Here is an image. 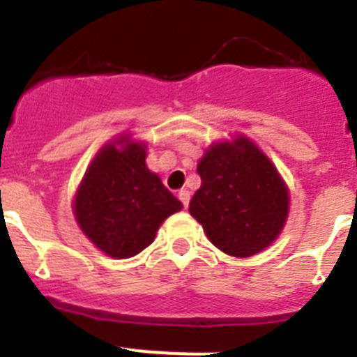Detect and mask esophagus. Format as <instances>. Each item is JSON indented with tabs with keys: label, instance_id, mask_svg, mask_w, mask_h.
<instances>
[{
	"label": "esophagus",
	"instance_id": "esophagus-1",
	"mask_svg": "<svg viewBox=\"0 0 357 357\" xmlns=\"http://www.w3.org/2000/svg\"><path fill=\"white\" fill-rule=\"evenodd\" d=\"M189 198H191V193H189L188 189H181V191H178V200L182 202V206L184 207L189 206Z\"/></svg>",
	"mask_w": 357,
	"mask_h": 357
}]
</instances>
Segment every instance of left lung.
Instances as JSON below:
<instances>
[{
  "instance_id": "8db88e82",
  "label": "left lung",
  "mask_w": 357,
  "mask_h": 357,
  "mask_svg": "<svg viewBox=\"0 0 357 357\" xmlns=\"http://www.w3.org/2000/svg\"><path fill=\"white\" fill-rule=\"evenodd\" d=\"M202 185L189 213L222 252L250 257L270 247L288 218L289 193L272 160L250 139L211 144L198 162Z\"/></svg>"
}]
</instances>
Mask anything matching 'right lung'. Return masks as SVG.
<instances>
[{
	"label": "right lung",
	"instance_id": "add662e5",
	"mask_svg": "<svg viewBox=\"0 0 357 357\" xmlns=\"http://www.w3.org/2000/svg\"><path fill=\"white\" fill-rule=\"evenodd\" d=\"M144 160L146 146L123 135L98 151L75 197L73 211L84 234L114 259L144 250L160 223L182 209Z\"/></svg>",
	"mask_w": 357,
	"mask_h": 357
}]
</instances>
